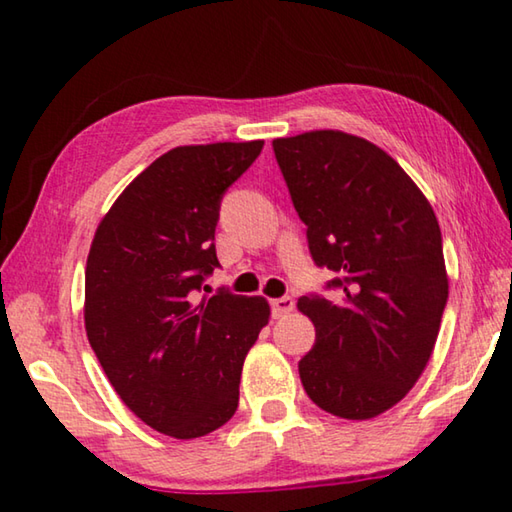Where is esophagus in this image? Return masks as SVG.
I'll use <instances>...</instances> for the list:
<instances>
[{
	"label": "esophagus",
	"instance_id": "esophagus-1",
	"mask_svg": "<svg viewBox=\"0 0 512 512\" xmlns=\"http://www.w3.org/2000/svg\"><path fill=\"white\" fill-rule=\"evenodd\" d=\"M293 307H296V302H293V298H289V296L271 300V311H273V318H282V316H287L289 311H293Z\"/></svg>",
	"mask_w": 512,
	"mask_h": 512
}]
</instances>
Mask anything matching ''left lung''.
Masks as SVG:
<instances>
[{
    "instance_id": "left-lung-1",
    "label": "left lung",
    "mask_w": 512,
    "mask_h": 512,
    "mask_svg": "<svg viewBox=\"0 0 512 512\" xmlns=\"http://www.w3.org/2000/svg\"><path fill=\"white\" fill-rule=\"evenodd\" d=\"M309 253L339 273L341 300L302 296L316 343L298 370L311 402L370 420L411 391L447 305L443 237L418 185L391 155L343 131L273 140Z\"/></svg>"
}]
</instances>
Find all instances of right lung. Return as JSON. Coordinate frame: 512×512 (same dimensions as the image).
I'll return each instance as SVG.
<instances>
[{"label": "right lung", "instance_id": "1", "mask_svg": "<svg viewBox=\"0 0 512 512\" xmlns=\"http://www.w3.org/2000/svg\"><path fill=\"white\" fill-rule=\"evenodd\" d=\"M262 140L176 146L103 216L85 266V332L112 388L137 418L189 440L237 411L239 379L271 307L262 296L198 291L219 259L221 198Z\"/></svg>", "mask_w": 512, "mask_h": 512}]
</instances>
